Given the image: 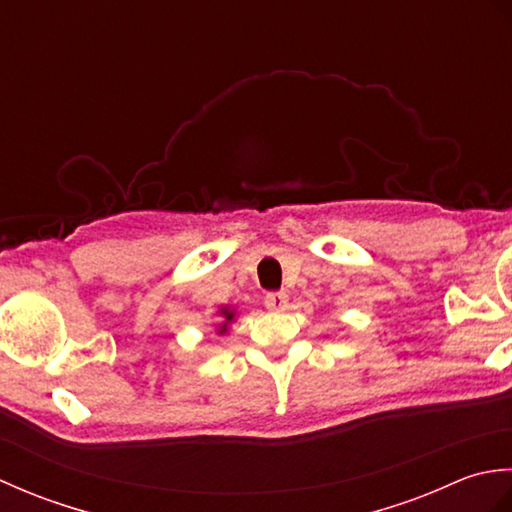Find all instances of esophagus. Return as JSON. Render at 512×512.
I'll list each match as a JSON object with an SVG mask.
<instances>
[{
    "mask_svg": "<svg viewBox=\"0 0 512 512\" xmlns=\"http://www.w3.org/2000/svg\"><path fill=\"white\" fill-rule=\"evenodd\" d=\"M264 303H266L268 310L281 312V310H286V306H288V295H286V292H268Z\"/></svg>",
    "mask_w": 512,
    "mask_h": 512,
    "instance_id": "1",
    "label": "esophagus"
}]
</instances>
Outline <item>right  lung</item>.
Listing matches in <instances>:
<instances>
[{
    "instance_id": "1",
    "label": "right lung",
    "mask_w": 512,
    "mask_h": 512,
    "mask_svg": "<svg viewBox=\"0 0 512 512\" xmlns=\"http://www.w3.org/2000/svg\"><path fill=\"white\" fill-rule=\"evenodd\" d=\"M220 317H222L224 321H222L220 330H217V332L224 334V332L228 330V323H233V319H235V310H231V308H222V310H220Z\"/></svg>"
}]
</instances>
